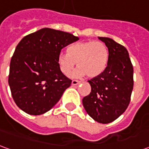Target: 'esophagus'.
I'll list each match as a JSON object with an SVG mask.
<instances>
[{
	"instance_id": "obj_1",
	"label": "esophagus",
	"mask_w": 149,
	"mask_h": 149,
	"mask_svg": "<svg viewBox=\"0 0 149 149\" xmlns=\"http://www.w3.org/2000/svg\"><path fill=\"white\" fill-rule=\"evenodd\" d=\"M79 84H80V81H77V80H73V81H72V85H77Z\"/></svg>"
}]
</instances>
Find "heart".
Here are the masks:
<instances>
[{
	"mask_svg": "<svg viewBox=\"0 0 149 149\" xmlns=\"http://www.w3.org/2000/svg\"><path fill=\"white\" fill-rule=\"evenodd\" d=\"M109 61V51L101 41L75 43L68 48V53L61 52L57 58L59 68L63 74L68 76L76 63L78 69L75 77H97L106 69Z\"/></svg>",
	"mask_w": 149,
	"mask_h": 149,
	"instance_id": "b5f03b06",
	"label": "heart"
}]
</instances>
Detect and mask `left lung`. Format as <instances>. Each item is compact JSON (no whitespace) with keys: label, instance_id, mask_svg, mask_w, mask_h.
Listing matches in <instances>:
<instances>
[{"label":"left lung","instance_id":"obj_1","mask_svg":"<svg viewBox=\"0 0 149 149\" xmlns=\"http://www.w3.org/2000/svg\"><path fill=\"white\" fill-rule=\"evenodd\" d=\"M109 51V61L102 74L88 81L91 93L82 100L94 120L109 124L127 109L133 89V67L125 47L108 37H99Z\"/></svg>","mask_w":149,"mask_h":149}]
</instances>
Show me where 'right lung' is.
I'll list each match as a JSON object with an SVG mask.
<instances>
[{
    "instance_id": "right-lung-1",
    "label": "right lung",
    "mask_w": 149,
    "mask_h": 149,
    "mask_svg": "<svg viewBox=\"0 0 149 149\" xmlns=\"http://www.w3.org/2000/svg\"><path fill=\"white\" fill-rule=\"evenodd\" d=\"M77 40L69 33L45 28L19 42L10 61L8 84L21 110L41 115L58 102L72 80L61 72L57 58L62 48Z\"/></svg>"
}]
</instances>
